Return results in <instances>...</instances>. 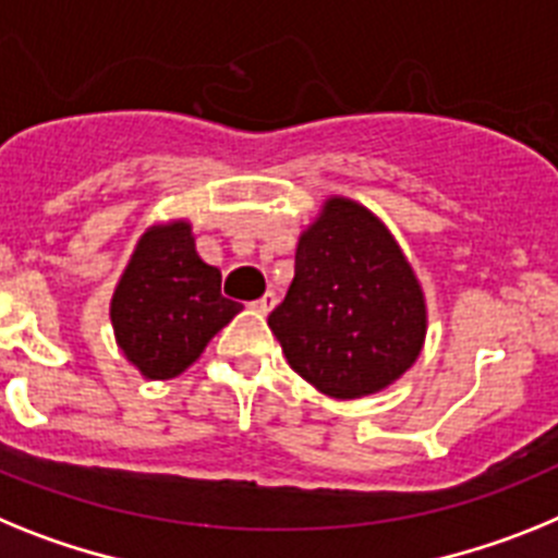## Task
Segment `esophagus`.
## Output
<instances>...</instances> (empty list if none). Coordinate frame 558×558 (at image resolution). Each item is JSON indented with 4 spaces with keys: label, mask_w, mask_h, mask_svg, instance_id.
Wrapping results in <instances>:
<instances>
[{
    "label": "esophagus",
    "mask_w": 558,
    "mask_h": 558,
    "mask_svg": "<svg viewBox=\"0 0 558 558\" xmlns=\"http://www.w3.org/2000/svg\"><path fill=\"white\" fill-rule=\"evenodd\" d=\"M275 303H278V294L275 292H266L264 298L260 300H255V303H252V308H255V312L258 314H269L275 308Z\"/></svg>",
    "instance_id": "34e87169"
}]
</instances>
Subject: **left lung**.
<instances>
[{"label": "left lung", "mask_w": 558, "mask_h": 558, "mask_svg": "<svg viewBox=\"0 0 558 558\" xmlns=\"http://www.w3.org/2000/svg\"><path fill=\"white\" fill-rule=\"evenodd\" d=\"M269 328L319 393L362 399L418 360L426 303L393 232L353 198L331 196L300 235L294 280Z\"/></svg>", "instance_id": "obj_1"}]
</instances>
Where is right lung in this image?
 Here are the masks:
<instances>
[{
	"mask_svg": "<svg viewBox=\"0 0 558 558\" xmlns=\"http://www.w3.org/2000/svg\"><path fill=\"white\" fill-rule=\"evenodd\" d=\"M239 312L241 303L221 298V272L198 258L182 219L140 235L109 306L118 348L154 381L187 371Z\"/></svg>",
	"mask_w": 558,
	"mask_h": 558,
	"instance_id": "1",
	"label": "right lung"
}]
</instances>
